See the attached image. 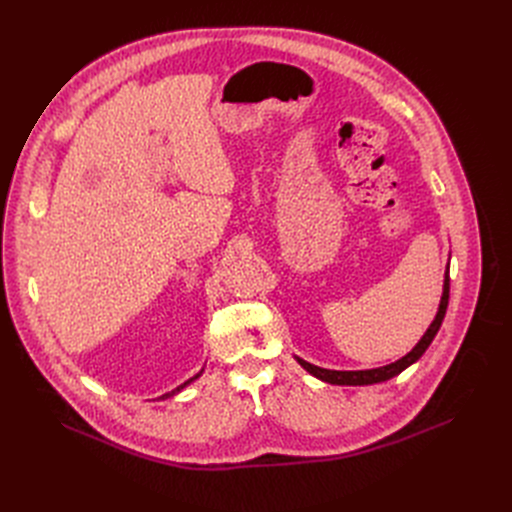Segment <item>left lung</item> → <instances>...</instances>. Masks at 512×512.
Masks as SVG:
<instances>
[{
    "label": "left lung",
    "mask_w": 512,
    "mask_h": 512,
    "mask_svg": "<svg viewBox=\"0 0 512 512\" xmlns=\"http://www.w3.org/2000/svg\"><path fill=\"white\" fill-rule=\"evenodd\" d=\"M448 273H450V264H448L446 275H444L442 300H440V308H437V314H435L433 323L429 325L425 335L419 339V344L412 348L406 356H402L400 360H396L392 364H385V367L367 369V371H331V369L316 367V364H310V362H306V360H302L298 356H296V360L302 364V367L310 375H314L316 379H321L325 383H331V385H373V383H381V381H387V379L400 375L404 369H408L410 364H415L425 354V350L433 342L435 333L440 331V327H442V321H444V316H446V308H448V298H450V277H448Z\"/></svg>",
    "instance_id": "1"
}]
</instances>
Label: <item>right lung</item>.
Listing matches in <instances>:
<instances>
[{
	"instance_id": "obj_1",
	"label": "right lung",
	"mask_w": 512,
	"mask_h": 512,
	"mask_svg": "<svg viewBox=\"0 0 512 512\" xmlns=\"http://www.w3.org/2000/svg\"><path fill=\"white\" fill-rule=\"evenodd\" d=\"M202 373H204V369H202V371H200V373H198V375H193V377H191V379H187V381H185V383H183V385H179V387H175V389H173V392H166V394H162V396H160V398H158V400H168V398H173V396H177V394H179V392H183V389H185V387H187V385H189V383H193V381H196V379H198V377H200V375H202Z\"/></svg>"
}]
</instances>
